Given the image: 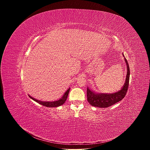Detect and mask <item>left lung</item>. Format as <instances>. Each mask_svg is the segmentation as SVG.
<instances>
[{
    "instance_id": "8db88e82",
    "label": "left lung",
    "mask_w": 150,
    "mask_h": 150,
    "mask_svg": "<svg viewBox=\"0 0 150 150\" xmlns=\"http://www.w3.org/2000/svg\"><path fill=\"white\" fill-rule=\"evenodd\" d=\"M123 56L124 57L125 62L126 65L127 73L125 79V82L121 89L116 93L108 94V93H96L94 91L90 90L87 87V100L88 103L93 106L97 107L100 108H105L111 106L116 103L122 100L127 93V90L129 86V81L130 76V70L126 58L125 57L123 53Z\"/></svg>"
}]
</instances>
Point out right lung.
Here are the masks:
<instances>
[{"label":"right lung","mask_w":150,"mask_h":150,"mask_svg":"<svg viewBox=\"0 0 150 150\" xmlns=\"http://www.w3.org/2000/svg\"><path fill=\"white\" fill-rule=\"evenodd\" d=\"M70 88H68L67 90V91L65 93H64L63 96L60 99H59L58 100H56V101H40V100H37V99L32 97L30 95H28V96L32 100H33L34 101H36L38 103H39L40 104H41V105H44V106H46V107H48V108H57V107H59V106L62 105V104H63L66 101V100H67V99L68 98Z\"/></svg>","instance_id":"right-lung-1"}]
</instances>
